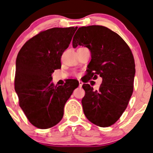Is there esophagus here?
I'll use <instances>...</instances> for the list:
<instances>
[{
  "label": "esophagus",
  "mask_w": 153,
  "mask_h": 153,
  "mask_svg": "<svg viewBox=\"0 0 153 153\" xmlns=\"http://www.w3.org/2000/svg\"><path fill=\"white\" fill-rule=\"evenodd\" d=\"M82 85H83V82H82L81 81V80H79V87L81 88Z\"/></svg>",
  "instance_id": "34e87169"
}]
</instances>
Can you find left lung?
Returning <instances> with one entry per match:
<instances>
[{
	"instance_id": "left-lung-1",
	"label": "left lung",
	"mask_w": 153,
	"mask_h": 153,
	"mask_svg": "<svg viewBox=\"0 0 153 153\" xmlns=\"http://www.w3.org/2000/svg\"><path fill=\"white\" fill-rule=\"evenodd\" d=\"M78 45L91 51L88 75L102 78L98 91L89 84L82 85L85 92L82 99L84 114L93 124L109 127L123 115L133 92V55L118 34L102 25L79 27L73 39V48Z\"/></svg>"
}]
</instances>
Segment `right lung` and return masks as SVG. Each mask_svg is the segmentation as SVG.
Segmentation results:
<instances>
[{
    "label": "right lung",
    "instance_id": "1",
    "mask_svg": "<svg viewBox=\"0 0 153 153\" xmlns=\"http://www.w3.org/2000/svg\"><path fill=\"white\" fill-rule=\"evenodd\" d=\"M78 27H53L29 39L18 53L16 62L15 91L19 105L33 126L52 128L61 120L64 106L77 81L55 86L52 73L61 68L60 59Z\"/></svg>",
    "mask_w": 153,
    "mask_h": 153
}]
</instances>
